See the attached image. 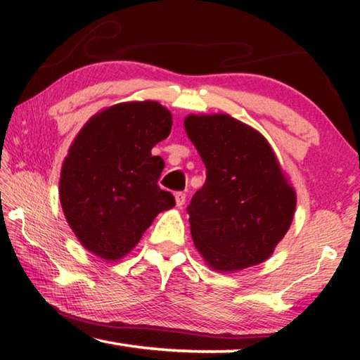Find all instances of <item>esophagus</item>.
Segmentation results:
<instances>
[{"label":"esophagus","mask_w":360,"mask_h":360,"mask_svg":"<svg viewBox=\"0 0 360 360\" xmlns=\"http://www.w3.org/2000/svg\"><path fill=\"white\" fill-rule=\"evenodd\" d=\"M174 200H176V206H178V208H182V205L186 203V193L184 192H176Z\"/></svg>","instance_id":"esophagus-1"}]
</instances>
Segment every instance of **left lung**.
<instances>
[{"label":"left lung","instance_id":"8db88e82","mask_svg":"<svg viewBox=\"0 0 360 360\" xmlns=\"http://www.w3.org/2000/svg\"><path fill=\"white\" fill-rule=\"evenodd\" d=\"M184 129L206 167L187 208L195 248L219 273L262 264L288 233L297 205L275 150L229 114H191Z\"/></svg>","mask_w":360,"mask_h":360}]
</instances>
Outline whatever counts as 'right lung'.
<instances>
[{
    "label": "right lung",
    "instance_id": "right-lung-1",
    "mask_svg": "<svg viewBox=\"0 0 360 360\" xmlns=\"http://www.w3.org/2000/svg\"><path fill=\"white\" fill-rule=\"evenodd\" d=\"M172 125L160 103L127 101L96 112L77 133L58 192L66 222L87 251L117 262L158 212L173 208V195L157 184L165 163L150 154Z\"/></svg>",
    "mask_w": 360,
    "mask_h": 360
}]
</instances>
